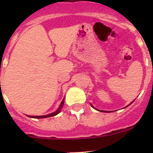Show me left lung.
Returning <instances> with one entry per match:
<instances>
[{"label":"left lung","instance_id":"obj_1","mask_svg":"<svg viewBox=\"0 0 153 153\" xmlns=\"http://www.w3.org/2000/svg\"><path fill=\"white\" fill-rule=\"evenodd\" d=\"M133 101H132V102H133ZM132 102H131V103H130V104H129V105H127V106H125V107H124V108L127 107V106H129V105H130V104H132ZM90 105H91V106H92V108H94V109H96V110H98V111H101V112H106V111H104V110H100V109H96V108H95V107H94V106H92V104H90Z\"/></svg>","mask_w":153,"mask_h":153}]
</instances>
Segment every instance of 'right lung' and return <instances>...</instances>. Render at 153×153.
<instances>
[{"label": "right lung", "mask_w": 153, "mask_h": 153, "mask_svg": "<svg viewBox=\"0 0 153 153\" xmlns=\"http://www.w3.org/2000/svg\"><path fill=\"white\" fill-rule=\"evenodd\" d=\"M64 98L62 100V101H61V104H60L59 107L58 108V109H57L55 112H52V113L48 114V115H41V116H37V115H35H35H27V116L30 117V118H49V117L55 116V115H58V114L61 112V109H62L63 106H64Z\"/></svg>", "instance_id": "1"}]
</instances>
